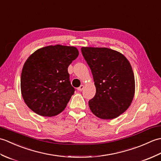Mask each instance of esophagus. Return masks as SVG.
Returning <instances> with one entry per match:
<instances>
[{
  "label": "esophagus",
  "mask_w": 161,
  "mask_h": 161,
  "mask_svg": "<svg viewBox=\"0 0 161 161\" xmlns=\"http://www.w3.org/2000/svg\"><path fill=\"white\" fill-rule=\"evenodd\" d=\"M84 85H81V86H80V87L77 88V90L80 91H82V90L84 89Z\"/></svg>",
  "instance_id": "obj_1"
}]
</instances>
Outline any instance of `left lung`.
Here are the masks:
<instances>
[{
  "label": "left lung",
  "mask_w": 161,
  "mask_h": 161,
  "mask_svg": "<svg viewBox=\"0 0 161 161\" xmlns=\"http://www.w3.org/2000/svg\"><path fill=\"white\" fill-rule=\"evenodd\" d=\"M81 50L96 88L95 97L88 102L91 111L100 119L118 118L134 97L135 78L129 60L107 47H82Z\"/></svg>",
  "instance_id": "1"
}]
</instances>
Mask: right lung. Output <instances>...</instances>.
Here are the masks:
<instances>
[{
  "instance_id": "add662e5",
  "label": "right lung",
  "mask_w": 161,
  "mask_h": 161,
  "mask_svg": "<svg viewBox=\"0 0 161 161\" xmlns=\"http://www.w3.org/2000/svg\"><path fill=\"white\" fill-rule=\"evenodd\" d=\"M79 55L76 47L48 46L36 50L23 65L20 91L26 105L43 117H53L66 108L75 88L68 68Z\"/></svg>"
}]
</instances>
